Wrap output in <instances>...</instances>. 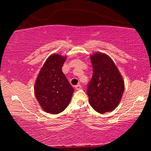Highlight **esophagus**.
Returning <instances> with one entry per match:
<instances>
[{
  "label": "esophagus",
  "mask_w": 151,
  "mask_h": 151,
  "mask_svg": "<svg viewBox=\"0 0 151 151\" xmlns=\"http://www.w3.org/2000/svg\"><path fill=\"white\" fill-rule=\"evenodd\" d=\"M81 87H82V86H81V85H77L75 86V88L76 89V90H80Z\"/></svg>",
  "instance_id": "34e87169"
}]
</instances>
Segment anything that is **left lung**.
Segmentation results:
<instances>
[{"label":"left lung","mask_w":151,"mask_h":151,"mask_svg":"<svg viewBox=\"0 0 151 151\" xmlns=\"http://www.w3.org/2000/svg\"><path fill=\"white\" fill-rule=\"evenodd\" d=\"M93 76L86 94L94 110L103 114L119 105L124 90V83L118 68L110 58L102 52L91 56Z\"/></svg>","instance_id":"8db88e82"}]
</instances>
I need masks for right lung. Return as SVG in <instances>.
<instances>
[{
  "label": "right lung",
  "mask_w": 151,
  "mask_h": 151,
  "mask_svg": "<svg viewBox=\"0 0 151 151\" xmlns=\"http://www.w3.org/2000/svg\"><path fill=\"white\" fill-rule=\"evenodd\" d=\"M66 57L51 55L45 61L35 85V94L45 112L54 114L63 112L69 104L74 88L62 70Z\"/></svg>",
  "instance_id": "right-lung-1"
}]
</instances>
